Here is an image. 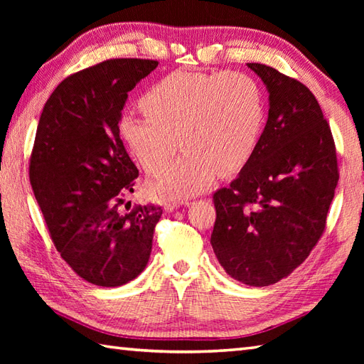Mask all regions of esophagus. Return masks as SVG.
Here are the masks:
<instances>
[{
    "label": "esophagus",
    "mask_w": 364,
    "mask_h": 364,
    "mask_svg": "<svg viewBox=\"0 0 364 364\" xmlns=\"http://www.w3.org/2000/svg\"><path fill=\"white\" fill-rule=\"evenodd\" d=\"M184 202H180V200H173V198H168L167 202L164 203V210L166 211H173V210H176L178 206L180 205H183Z\"/></svg>",
    "instance_id": "obj_1"
}]
</instances>
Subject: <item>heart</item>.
<instances>
[{
    "mask_svg": "<svg viewBox=\"0 0 364 364\" xmlns=\"http://www.w3.org/2000/svg\"><path fill=\"white\" fill-rule=\"evenodd\" d=\"M141 107L145 117H122L120 134L150 173L171 159L181 139L185 153L154 175V188L173 197L198 194L215 172L241 170L264 123L258 82L241 72H173L146 90Z\"/></svg>",
    "mask_w": 364,
    "mask_h": 364,
    "instance_id": "heart-1",
    "label": "heart"
}]
</instances>
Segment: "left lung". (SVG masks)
I'll return each mask as SVG.
<instances>
[{"label": "left lung", "instance_id": "obj_1", "mask_svg": "<svg viewBox=\"0 0 364 364\" xmlns=\"http://www.w3.org/2000/svg\"><path fill=\"white\" fill-rule=\"evenodd\" d=\"M247 65L269 90V117L241 173L213 194L211 245L235 280L269 286L319 242L339 170L333 134L311 90L274 67Z\"/></svg>", "mask_w": 364, "mask_h": 364}]
</instances>
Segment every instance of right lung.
<instances>
[{
	"label": "right lung",
	"mask_w": 364,
	"mask_h": 364,
	"mask_svg": "<svg viewBox=\"0 0 364 364\" xmlns=\"http://www.w3.org/2000/svg\"><path fill=\"white\" fill-rule=\"evenodd\" d=\"M158 60L107 59L54 89L38 120L29 180L51 241L84 280L114 288L150 258L159 205L126 203L139 170L120 139L128 92Z\"/></svg>",
	"instance_id": "obj_1"
}]
</instances>
